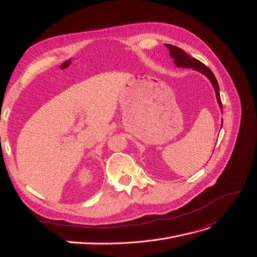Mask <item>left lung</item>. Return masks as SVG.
Listing matches in <instances>:
<instances>
[{
	"label": "left lung",
	"mask_w": 257,
	"mask_h": 257,
	"mask_svg": "<svg viewBox=\"0 0 257 257\" xmlns=\"http://www.w3.org/2000/svg\"><path fill=\"white\" fill-rule=\"evenodd\" d=\"M165 47L169 49L170 54L172 56V59L174 60V63L177 66V67H181V68H192L194 70H197L198 72H201L203 74L209 79V81L211 82V84L214 88V92H216V96H217V101L219 103V106L222 112V101L220 98V89H219V84L218 81L214 77V74L212 73V71L207 67L205 64H203L202 62H200L196 59H193V57L190 56L189 54H187L183 49H180L176 46L173 45H169L165 44ZM222 127V126H221Z\"/></svg>",
	"instance_id": "8db88e82"
}]
</instances>
